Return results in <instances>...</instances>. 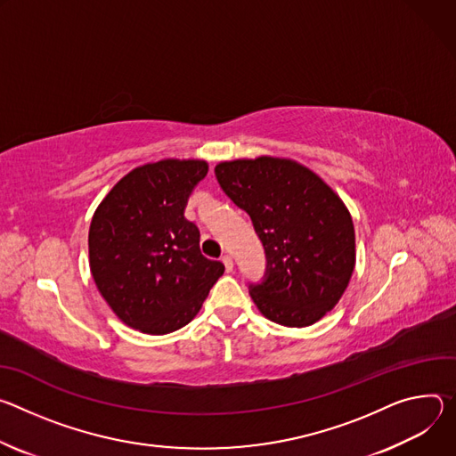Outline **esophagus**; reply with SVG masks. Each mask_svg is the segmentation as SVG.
Segmentation results:
<instances>
[{
	"label": "esophagus",
	"mask_w": 456,
	"mask_h": 456,
	"mask_svg": "<svg viewBox=\"0 0 456 456\" xmlns=\"http://www.w3.org/2000/svg\"><path fill=\"white\" fill-rule=\"evenodd\" d=\"M223 263H224V268H226V272H232L233 270V259H232V256H223Z\"/></svg>",
	"instance_id": "obj_1"
}]
</instances>
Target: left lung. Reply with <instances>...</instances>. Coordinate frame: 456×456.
I'll return each instance as SVG.
<instances>
[{
	"mask_svg": "<svg viewBox=\"0 0 456 456\" xmlns=\"http://www.w3.org/2000/svg\"><path fill=\"white\" fill-rule=\"evenodd\" d=\"M216 175L254 223L268 279L249 286L272 322L305 328L331 312L355 270V228L342 199L314 170L286 158L221 161Z\"/></svg>",
	"mask_w": 456,
	"mask_h": 456,
	"instance_id": "obj_1",
	"label": "left lung"
}]
</instances>
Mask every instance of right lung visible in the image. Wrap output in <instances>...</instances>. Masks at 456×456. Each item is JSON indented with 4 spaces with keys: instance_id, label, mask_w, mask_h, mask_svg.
<instances>
[{
    "instance_id": "1",
    "label": "right lung",
    "mask_w": 456,
    "mask_h": 456,
    "mask_svg": "<svg viewBox=\"0 0 456 456\" xmlns=\"http://www.w3.org/2000/svg\"><path fill=\"white\" fill-rule=\"evenodd\" d=\"M202 159H163L130 170L99 202L88 230L94 282L130 328L167 335L200 310L224 265L200 254L199 230L184 217Z\"/></svg>"
}]
</instances>
